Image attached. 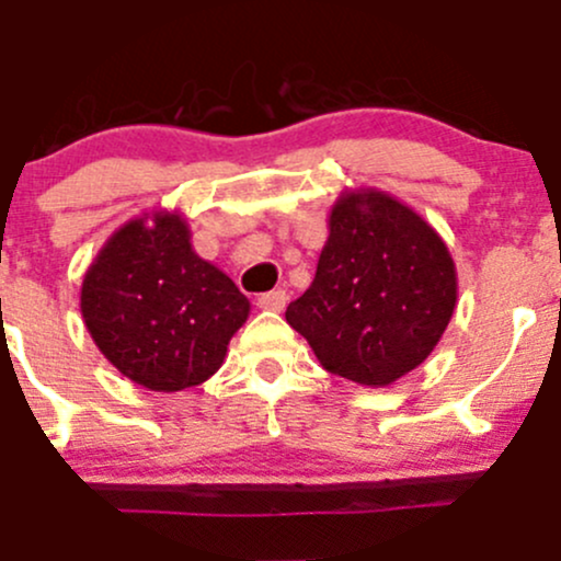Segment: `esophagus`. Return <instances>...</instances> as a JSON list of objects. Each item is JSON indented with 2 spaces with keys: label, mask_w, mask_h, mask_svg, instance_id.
Listing matches in <instances>:
<instances>
[{
  "label": "esophagus",
  "mask_w": 561,
  "mask_h": 561,
  "mask_svg": "<svg viewBox=\"0 0 561 561\" xmlns=\"http://www.w3.org/2000/svg\"><path fill=\"white\" fill-rule=\"evenodd\" d=\"M260 310H271V312H279L285 310L287 305V293L285 290H271V293H262L260 299H256Z\"/></svg>",
  "instance_id": "obj_1"
}]
</instances>
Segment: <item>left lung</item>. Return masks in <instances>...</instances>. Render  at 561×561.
Instances as JSON below:
<instances>
[{
	"label": "left lung",
	"instance_id": "left-lung-1",
	"mask_svg": "<svg viewBox=\"0 0 561 561\" xmlns=\"http://www.w3.org/2000/svg\"><path fill=\"white\" fill-rule=\"evenodd\" d=\"M458 299L456 262L427 220L377 190L341 193L312 285L287 305L327 371L382 388L436 350Z\"/></svg>",
	"mask_w": 561,
	"mask_h": 561
}]
</instances>
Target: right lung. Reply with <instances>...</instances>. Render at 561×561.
<instances>
[{
	"label": "right lung",
	"mask_w": 561,
	"mask_h": 561,
	"mask_svg": "<svg viewBox=\"0 0 561 561\" xmlns=\"http://www.w3.org/2000/svg\"><path fill=\"white\" fill-rule=\"evenodd\" d=\"M249 310L234 282L195 254L190 226L175 211L114 231L80 287V312L98 350L150 391L209 380Z\"/></svg>",
	"instance_id": "obj_1"
}]
</instances>
